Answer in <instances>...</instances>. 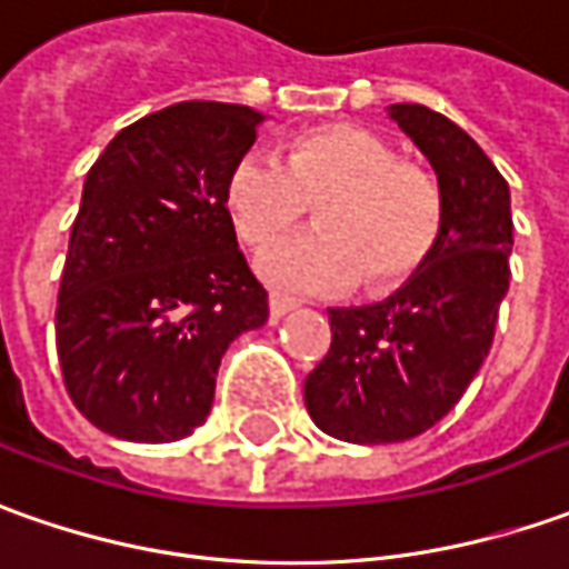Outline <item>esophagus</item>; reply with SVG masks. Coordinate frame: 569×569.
Here are the masks:
<instances>
[{"label": "esophagus", "instance_id": "34e87169", "mask_svg": "<svg viewBox=\"0 0 569 569\" xmlns=\"http://www.w3.org/2000/svg\"><path fill=\"white\" fill-rule=\"evenodd\" d=\"M297 303H293L291 297H284V293H269V316L272 319H281V316H288Z\"/></svg>", "mask_w": 569, "mask_h": 569}]
</instances>
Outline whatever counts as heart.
I'll list each match as a JSON object with an SVG mask.
<instances>
[{"mask_svg": "<svg viewBox=\"0 0 569 569\" xmlns=\"http://www.w3.org/2000/svg\"><path fill=\"white\" fill-rule=\"evenodd\" d=\"M319 203V228L266 247L259 276L300 293H335L363 281L398 288L441 240V190L395 147L360 124H326L288 143V162L247 150L228 171L224 209L238 238L262 247Z\"/></svg>", "mask_w": 569, "mask_h": 569, "instance_id": "obj_1", "label": "heart"}]
</instances>
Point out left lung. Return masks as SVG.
<instances>
[{
	"instance_id": "left-lung-1",
	"label": "left lung",
	"mask_w": 569,
	"mask_h": 569,
	"mask_svg": "<svg viewBox=\"0 0 569 569\" xmlns=\"http://www.w3.org/2000/svg\"><path fill=\"white\" fill-rule=\"evenodd\" d=\"M388 118L432 162L441 240L382 303L329 310L331 347L303 382L312 422L350 445H395L432 429L489 357L510 284V187L482 147L429 106Z\"/></svg>"
}]
</instances>
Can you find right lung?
Instances as JSON below:
<instances>
[{"label": "right lung", "instance_id": "right-lung-1", "mask_svg": "<svg viewBox=\"0 0 569 569\" xmlns=\"http://www.w3.org/2000/svg\"><path fill=\"white\" fill-rule=\"evenodd\" d=\"M266 116L178 102L116 133L87 171L64 257L56 347L97 429L178 441L203 426L228 345L269 319L238 250L228 171Z\"/></svg>", "mask_w": 569, "mask_h": 569}]
</instances>
